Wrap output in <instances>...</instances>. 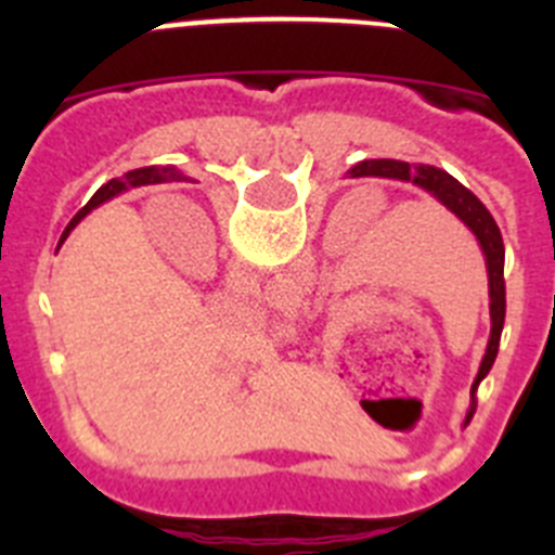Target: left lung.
Masks as SVG:
<instances>
[{
  "instance_id": "1",
  "label": "left lung",
  "mask_w": 555,
  "mask_h": 555,
  "mask_svg": "<svg viewBox=\"0 0 555 555\" xmlns=\"http://www.w3.org/2000/svg\"><path fill=\"white\" fill-rule=\"evenodd\" d=\"M352 178H364V175H375V178H400V180H414L420 189H425L428 194H434L444 208H450L461 222L467 224L469 230L478 238L480 249L487 255V269H489V313H492V336H489L487 356L480 361L478 377L473 384V397L478 384L492 370L494 358H498V345H500V331H503V320H506V283H503V263H506V247H503V235L500 228L494 224L492 214L483 208L473 191L464 189L455 178H450L448 171L436 169V166H411L403 160H364V164L352 166ZM475 405L469 409L467 423L473 420Z\"/></svg>"
}]
</instances>
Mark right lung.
Listing matches in <instances>:
<instances>
[{
	"label": "right lung",
	"instance_id": "obj_1",
	"mask_svg": "<svg viewBox=\"0 0 555 555\" xmlns=\"http://www.w3.org/2000/svg\"><path fill=\"white\" fill-rule=\"evenodd\" d=\"M166 180H183V175H180L178 169H171V166H160V169H158V166H146V169H132V171H127L125 178H119V180H111V183L102 185V189L96 191L94 197L88 199L86 208H82L80 214H77V217L72 219V224H68L66 233H63V238H66V235H68V230L75 228V224L80 222L82 217H86L88 210L96 208V205L105 203V199L116 197V194H121V191H127V189H135V185H146V183H166ZM63 238H61V242H63Z\"/></svg>",
	"mask_w": 555,
	"mask_h": 555
}]
</instances>
